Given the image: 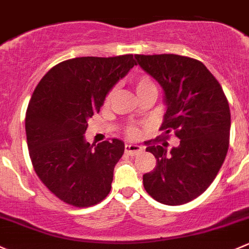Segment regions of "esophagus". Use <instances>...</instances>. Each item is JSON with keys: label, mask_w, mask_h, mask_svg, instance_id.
Wrapping results in <instances>:
<instances>
[{"label": "esophagus", "mask_w": 249, "mask_h": 249, "mask_svg": "<svg viewBox=\"0 0 249 249\" xmlns=\"http://www.w3.org/2000/svg\"><path fill=\"white\" fill-rule=\"evenodd\" d=\"M143 150L142 146L134 145V143H125L124 145V152L129 156H135L140 153Z\"/></svg>", "instance_id": "1"}]
</instances>
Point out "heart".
Instances as JSON below:
<instances>
[{
  "instance_id": "heart-1",
  "label": "heart",
  "mask_w": 249,
  "mask_h": 249,
  "mask_svg": "<svg viewBox=\"0 0 249 249\" xmlns=\"http://www.w3.org/2000/svg\"><path fill=\"white\" fill-rule=\"evenodd\" d=\"M133 85H134L135 92H137L138 97H139L140 94L145 93V92L157 91L155 83H153L152 79H151L148 75L137 76V78L134 79V81H133ZM114 94H115L114 89H112L110 92H107L106 99H104V107H109L110 104H111L112 98H114ZM125 133H127L128 138H130V139H135V138L139 137L140 130L137 125H129V127L127 128V130H125Z\"/></svg>"
}]
</instances>
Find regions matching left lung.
<instances>
[{
	"instance_id": "left-lung-1",
	"label": "left lung",
	"mask_w": 249,
	"mask_h": 249,
	"mask_svg": "<svg viewBox=\"0 0 249 249\" xmlns=\"http://www.w3.org/2000/svg\"><path fill=\"white\" fill-rule=\"evenodd\" d=\"M134 57L163 89L166 111L160 129L165 135L175 130L180 139V145L170 151L165 139L145 142L157 164L142 176L143 187L162 204H186L206 191L224 162L230 137L229 103L200 61L174 53Z\"/></svg>"
}]
</instances>
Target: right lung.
Masks as SVG:
<instances>
[{
	"label": "right lung",
	"mask_w": 249,
	"mask_h": 249,
	"mask_svg": "<svg viewBox=\"0 0 249 249\" xmlns=\"http://www.w3.org/2000/svg\"><path fill=\"white\" fill-rule=\"evenodd\" d=\"M135 65L133 55L71 58L51 68L35 89L25 119L31 162L66 204L89 207L109 194L124 143L111 139L92 148L84 134L107 92Z\"/></svg>",
	"instance_id": "1"
}]
</instances>
